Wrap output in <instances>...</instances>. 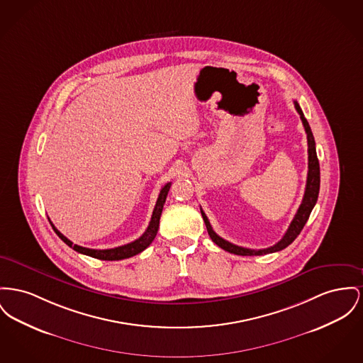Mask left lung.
Here are the masks:
<instances>
[{"label": "left lung", "instance_id": "obj_1", "mask_svg": "<svg viewBox=\"0 0 363 363\" xmlns=\"http://www.w3.org/2000/svg\"><path fill=\"white\" fill-rule=\"evenodd\" d=\"M295 108L300 115V119L303 122V126L304 130L307 133V144H308V172H307V182H306V191H304V196H303V200H301V204L298 207V213L295 215L294 220L291 222L286 233L284 235V237L278 241L277 244H274L273 247L270 248H266V250H250V248H242V247H238L235 245L226 240H223L222 237L216 235L210 225V220L207 218V215L204 213V211L201 210V216L204 219V223H206V228H207V232L211 237L213 242L220 247L222 250L230 252V254H235V255L241 256H254V255H267V254H273V252H277L281 251L284 248H286L289 244H292L295 241V238L300 235L301 229L304 228L310 213L313 211L317 200H318V193H320V162H318V157H317V150H315V141H314V135H313V131L310 128V125L307 122V119L304 118L303 115V111L298 104V101H295Z\"/></svg>", "mask_w": 363, "mask_h": 363}]
</instances>
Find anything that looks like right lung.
Wrapping results in <instances>:
<instances>
[{
    "instance_id": "1",
    "label": "right lung",
    "mask_w": 363,
    "mask_h": 363,
    "mask_svg": "<svg viewBox=\"0 0 363 363\" xmlns=\"http://www.w3.org/2000/svg\"><path fill=\"white\" fill-rule=\"evenodd\" d=\"M170 186L171 182H167V184L162 188L160 193H159L156 206H155L153 213H152L150 225H148L147 230L144 232V235H141L140 238H137L135 241L128 242V244L122 245V247H116V248H111V250H91V248H85V247L77 245V244H74L72 241H69L65 235H62V233L55 228V225H53L52 222H50V225H52L53 230L56 232V235H59L68 247H71L74 251H77V252H79V254L91 256V257H96V259H100V260H122V259H128V257H131V256L137 255V254L143 252L145 248H148L150 245V242L153 241V238L157 235L160 215H162V211H163V206H164V203H166V197H167V193L170 191Z\"/></svg>"
}]
</instances>
